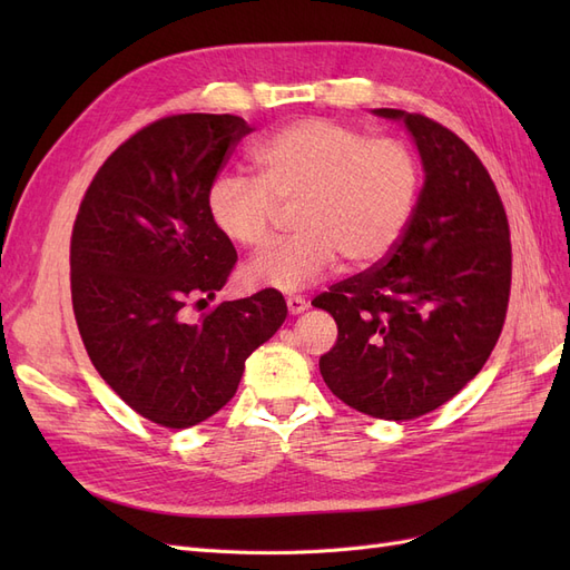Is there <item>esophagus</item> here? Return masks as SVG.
I'll list each match as a JSON object with an SVG mask.
<instances>
[{
    "mask_svg": "<svg viewBox=\"0 0 570 570\" xmlns=\"http://www.w3.org/2000/svg\"><path fill=\"white\" fill-rule=\"evenodd\" d=\"M285 302H287V312H289L292 316H299V314H304L306 308H308L306 299L299 297V295H292V297H287Z\"/></svg>",
    "mask_w": 570,
    "mask_h": 570,
    "instance_id": "1",
    "label": "esophagus"
}]
</instances>
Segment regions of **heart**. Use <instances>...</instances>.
<instances>
[{"label": "heart", "instance_id": "heart-1", "mask_svg": "<svg viewBox=\"0 0 570 570\" xmlns=\"http://www.w3.org/2000/svg\"><path fill=\"white\" fill-rule=\"evenodd\" d=\"M258 178L220 174L206 187V214L235 247L266 243L278 204L297 202L299 233L266 247L243 268L249 289L297 292L337 256L358 268L387 256L416 209L421 164L400 140H371L331 118H299L252 154Z\"/></svg>", "mask_w": 570, "mask_h": 570}]
</instances>
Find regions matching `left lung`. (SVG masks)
Listing matches in <instances>:
<instances>
[{
	"instance_id": "8db88e82",
	"label": "left lung",
	"mask_w": 570,
	"mask_h": 570,
	"mask_svg": "<svg viewBox=\"0 0 570 570\" xmlns=\"http://www.w3.org/2000/svg\"><path fill=\"white\" fill-rule=\"evenodd\" d=\"M373 114L402 120L423 187L387 262L312 302L337 323L318 366L344 404L411 421L450 402L494 350L511 287L509 223L488 168L461 137L421 114Z\"/></svg>"
}]
</instances>
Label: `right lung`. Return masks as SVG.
Masks as SVG:
<instances>
[{
    "label": "right lung",
    "mask_w": 570,
    "mask_h": 570,
    "mask_svg": "<svg viewBox=\"0 0 570 570\" xmlns=\"http://www.w3.org/2000/svg\"><path fill=\"white\" fill-rule=\"evenodd\" d=\"M254 128L230 114H180L120 145L97 170L71 237L78 331L105 383L140 416L189 428L226 406L247 356L287 316L281 292L214 299L237 262L206 214V187Z\"/></svg>",
    "instance_id": "obj_1"
}]
</instances>
